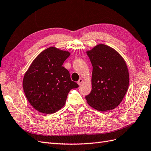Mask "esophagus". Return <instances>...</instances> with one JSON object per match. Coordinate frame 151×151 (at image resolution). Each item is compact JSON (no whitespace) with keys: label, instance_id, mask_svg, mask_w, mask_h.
Wrapping results in <instances>:
<instances>
[{"label":"esophagus","instance_id":"esophagus-1","mask_svg":"<svg viewBox=\"0 0 151 151\" xmlns=\"http://www.w3.org/2000/svg\"><path fill=\"white\" fill-rule=\"evenodd\" d=\"M82 83H83V80L82 78H80L78 81L77 82V83H78L79 86H81L82 84Z\"/></svg>","mask_w":151,"mask_h":151}]
</instances>
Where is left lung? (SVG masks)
<instances>
[{
  "mask_svg": "<svg viewBox=\"0 0 151 151\" xmlns=\"http://www.w3.org/2000/svg\"><path fill=\"white\" fill-rule=\"evenodd\" d=\"M86 52L93 65L92 90L86 96L87 102L99 111L113 110L123 100L129 87L125 60L114 49L103 44Z\"/></svg>",
  "mask_w": 151,
  "mask_h": 151,
  "instance_id": "8db88e82",
  "label": "left lung"
}]
</instances>
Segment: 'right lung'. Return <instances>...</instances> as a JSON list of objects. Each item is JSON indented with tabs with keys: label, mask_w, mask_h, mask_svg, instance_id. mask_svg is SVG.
Masks as SVG:
<instances>
[{
	"label": "right lung",
	"mask_w": 151,
	"mask_h": 151,
	"mask_svg": "<svg viewBox=\"0 0 151 151\" xmlns=\"http://www.w3.org/2000/svg\"><path fill=\"white\" fill-rule=\"evenodd\" d=\"M69 55V51L55 47L45 49L33 60L24 75V93L31 106L40 113H56L64 107L70 91L78 87L62 66Z\"/></svg>",
	"instance_id": "obj_1"
}]
</instances>
